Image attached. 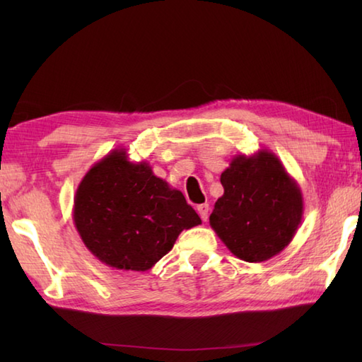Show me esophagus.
I'll return each mask as SVG.
<instances>
[{
  "instance_id": "34e87169",
  "label": "esophagus",
  "mask_w": 362,
  "mask_h": 362,
  "mask_svg": "<svg viewBox=\"0 0 362 362\" xmlns=\"http://www.w3.org/2000/svg\"><path fill=\"white\" fill-rule=\"evenodd\" d=\"M197 213L199 216H201V219L205 222L206 219H209V204H202L197 206Z\"/></svg>"
}]
</instances>
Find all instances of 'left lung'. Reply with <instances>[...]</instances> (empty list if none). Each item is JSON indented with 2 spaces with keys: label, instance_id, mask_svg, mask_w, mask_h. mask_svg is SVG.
<instances>
[{
  "label": "left lung",
  "instance_id": "1",
  "mask_svg": "<svg viewBox=\"0 0 362 362\" xmlns=\"http://www.w3.org/2000/svg\"><path fill=\"white\" fill-rule=\"evenodd\" d=\"M221 183L210 226L235 257L261 263L288 247L302 222L303 196L274 152L236 156Z\"/></svg>",
  "mask_w": 362,
  "mask_h": 362
}]
</instances>
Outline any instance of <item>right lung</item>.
Returning <instances> with one entry per match:
<instances>
[{
    "instance_id": "right-lung-1",
    "label": "right lung",
    "mask_w": 362,
    "mask_h": 362,
    "mask_svg": "<svg viewBox=\"0 0 362 362\" xmlns=\"http://www.w3.org/2000/svg\"><path fill=\"white\" fill-rule=\"evenodd\" d=\"M73 221L86 247L112 269L144 272L201 218L179 189L153 175L126 149L107 153L83 175Z\"/></svg>"
}]
</instances>
